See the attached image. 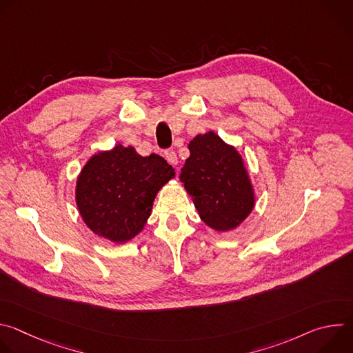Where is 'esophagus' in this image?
I'll list each match as a JSON object with an SVG mask.
<instances>
[{"instance_id":"obj_1","label":"esophagus","mask_w":353,"mask_h":353,"mask_svg":"<svg viewBox=\"0 0 353 353\" xmlns=\"http://www.w3.org/2000/svg\"><path fill=\"white\" fill-rule=\"evenodd\" d=\"M165 158H166V161H168L170 165H173V166H176V165L179 163V158H177L174 150H166V152H165Z\"/></svg>"}]
</instances>
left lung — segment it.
I'll list each match as a JSON object with an SVG mask.
<instances>
[{"mask_svg":"<svg viewBox=\"0 0 353 353\" xmlns=\"http://www.w3.org/2000/svg\"><path fill=\"white\" fill-rule=\"evenodd\" d=\"M188 149L179 177L199 219L215 232L236 229L256 205V190L243 157L214 131L195 135Z\"/></svg>","mask_w":353,"mask_h":353,"instance_id":"1","label":"left lung"}]
</instances>
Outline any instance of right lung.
<instances>
[{
	"label": "right lung",
	"instance_id": "1",
	"mask_svg": "<svg viewBox=\"0 0 353 353\" xmlns=\"http://www.w3.org/2000/svg\"><path fill=\"white\" fill-rule=\"evenodd\" d=\"M174 176L162 157H141L134 146L117 143L99 150L81 169L77 208L96 236L123 244L143 230L155 196Z\"/></svg>",
	"mask_w": 353,
	"mask_h": 353
}]
</instances>
